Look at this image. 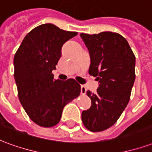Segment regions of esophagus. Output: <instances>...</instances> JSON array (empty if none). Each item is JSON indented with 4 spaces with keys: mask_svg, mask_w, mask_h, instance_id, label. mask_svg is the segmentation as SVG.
Segmentation results:
<instances>
[{
    "mask_svg": "<svg viewBox=\"0 0 152 152\" xmlns=\"http://www.w3.org/2000/svg\"><path fill=\"white\" fill-rule=\"evenodd\" d=\"M80 93L81 94H86V88L85 86H80Z\"/></svg>",
    "mask_w": 152,
    "mask_h": 152,
    "instance_id": "1",
    "label": "esophagus"
}]
</instances>
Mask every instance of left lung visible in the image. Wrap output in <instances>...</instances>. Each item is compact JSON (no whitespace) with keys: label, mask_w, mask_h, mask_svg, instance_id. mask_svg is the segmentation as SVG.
<instances>
[{"label":"left lung","mask_w":152,"mask_h":152,"mask_svg":"<svg viewBox=\"0 0 152 152\" xmlns=\"http://www.w3.org/2000/svg\"><path fill=\"white\" fill-rule=\"evenodd\" d=\"M80 37L90 55L89 75L99 83L96 93L87 91L91 107L82 112L81 118L87 129L100 132L117 121L130 99L135 55L126 39L116 32L80 33Z\"/></svg>","instance_id":"1"}]
</instances>
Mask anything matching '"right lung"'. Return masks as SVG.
<instances>
[{"instance_id":"1","label":"right lung","mask_w":152,"mask_h":152,"mask_svg":"<svg viewBox=\"0 0 152 152\" xmlns=\"http://www.w3.org/2000/svg\"><path fill=\"white\" fill-rule=\"evenodd\" d=\"M77 34L51 23L41 24L26 35L15 54L18 99L29 118L41 127L56 125L63 107L80 94L76 80H53L52 73L63 45Z\"/></svg>"}]
</instances>
